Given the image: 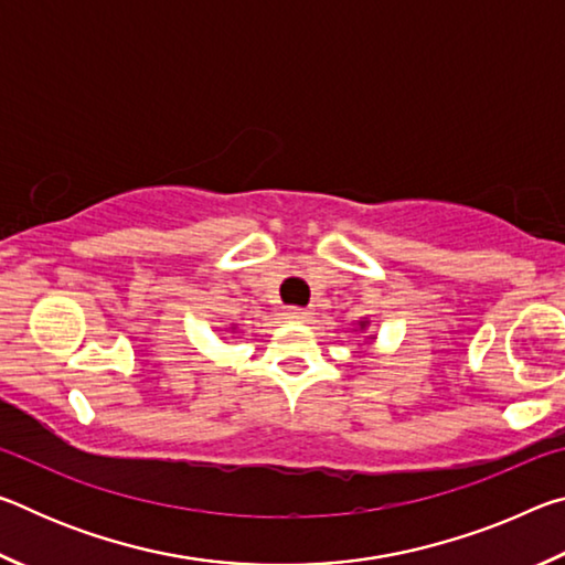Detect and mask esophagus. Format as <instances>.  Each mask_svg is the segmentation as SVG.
I'll return each mask as SVG.
<instances>
[{
  "instance_id": "esophagus-1",
  "label": "esophagus",
  "mask_w": 565,
  "mask_h": 565,
  "mask_svg": "<svg viewBox=\"0 0 565 565\" xmlns=\"http://www.w3.org/2000/svg\"><path fill=\"white\" fill-rule=\"evenodd\" d=\"M284 317L291 319V321H306V319H309V311L299 309V306H289V309H284Z\"/></svg>"
}]
</instances>
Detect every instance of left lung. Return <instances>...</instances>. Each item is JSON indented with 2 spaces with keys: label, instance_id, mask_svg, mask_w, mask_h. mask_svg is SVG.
Listing matches in <instances>:
<instances>
[{
  "label": "left lung",
  "instance_id": "obj_1",
  "mask_svg": "<svg viewBox=\"0 0 565 565\" xmlns=\"http://www.w3.org/2000/svg\"><path fill=\"white\" fill-rule=\"evenodd\" d=\"M366 327H369V321H366V319H361V321H359V329H361V331H366ZM366 339H374V337H366Z\"/></svg>",
  "mask_w": 565,
  "mask_h": 565
}]
</instances>
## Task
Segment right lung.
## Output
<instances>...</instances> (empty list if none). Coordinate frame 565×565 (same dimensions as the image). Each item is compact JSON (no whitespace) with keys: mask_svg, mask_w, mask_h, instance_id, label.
<instances>
[{"mask_svg":"<svg viewBox=\"0 0 565 565\" xmlns=\"http://www.w3.org/2000/svg\"><path fill=\"white\" fill-rule=\"evenodd\" d=\"M232 331H234V327H232Z\"/></svg>","mask_w":565,"mask_h":565,"instance_id":"obj_1","label":"right lung"}]
</instances>
